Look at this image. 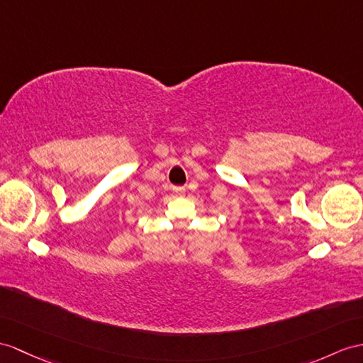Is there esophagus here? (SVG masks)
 Segmentation results:
<instances>
[{"label": "esophagus", "mask_w": 363, "mask_h": 363, "mask_svg": "<svg viewBox=\"0 0 363 363\" xmlns=\"http://www.w3.org/2000/svg\"><path fill=\"white\" fill-rule=\"evenodd\" d=\"M172 192L175 194L177 197H183L184 194H186V189H184L183 186H174V188H172Z\"/></svg>", "instance_id": "1"}]
</instances>
